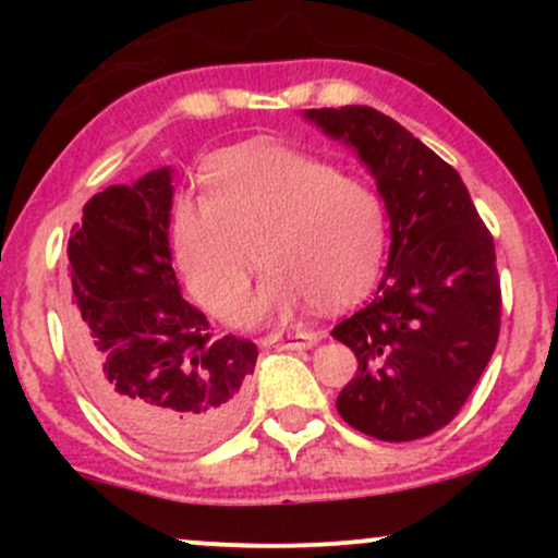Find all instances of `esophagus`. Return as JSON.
<instances>
[{
    "mask_svg": "<svg viewBox=\"0 0 558 558\" xmlns=\"http://www.w3.org/2000/svg\"><path fill=\"white\" fill-rule=\"evenodd\" d=\"M317 341H319L317 332L296 330V332H288V336H270L265 343L278 345V349H286V351H301V349H312V345H317Z\"/></svg>",
    "mask_w": 558,
    "mask_h": 558,
    "instance_id": "1",
    "label": "esophagus"
}]
</instances>
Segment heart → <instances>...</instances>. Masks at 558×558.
I'll use <instances>...</instances> for the list:
<instances>
[{
    "label": "heart",
    "mask_w": 558,
    "mask_h": 558,
    "mask_svg": "<svg viewBox=\"0 0 558 558\" xmlns=\"http://www.w3.org/2000/svg\"><path fill=\"white\" fill-rule=\"evenodd\" d=\"M207 202H181L172 252L191 293L217 317L239 319L252 254L265 283L252 317L343 306L373 286L386 254V209L373 189L323 159L280 144L239 146L204 170Z\"/></svg>",
    "instance_id": "b5f03b06"
}]
</instances>
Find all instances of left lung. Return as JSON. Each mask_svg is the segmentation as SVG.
<instances>
[{
    "mask_svg": "<svg viewBox=\"0 0 558 558\" xmlns=\"http://www.w3.org/2000/svg\"><path fill=\"white\" fill-rule=\"evenodd\" d=\"M304 118L356 151L390 222L377 293L332 328L360 362L338 414L377 440L425 438L457 417L498 343L493 235L459 172L388 114L351 105Z\"/></svg>",
    "mask_w": 558,
    "mask_h": 558,
    "instance_id": "obj_1",
    "label": "left lung"
}]
</instances>
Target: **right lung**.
I'll return each instance as SVG.
<instances>
[{
	"label": "right lung",
	"mask_w": 558,
	"mask_h": 558,
	"mask_svg": "<svg viewBox=\"0 0 558 558\" xmlns=\"http://www.w3.org/2000/svg\"><path fill=\"white\" fill-rule=\"evenodd\" d=\"M172 170L88 198L68 241L75 367L96 407L138 444L183 457L241 420L257 345L213 336L181 296L170 254Z\"/></svg>",
	"instance_id": "add662e5"
}]
</instances>
